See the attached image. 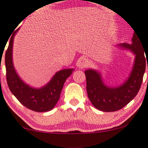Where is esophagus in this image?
<instances>
[{
    "mask_svg": "<svg viewBox=\"0 0 148 148\" xmlns=\"http://www.w3.org/2000/svg\"><path fill=\"white\" fill-rule=\"evenodd\" d=\"M89 60H88V59H87V58H82V59H80L78 63V68L80 69L87 68V66H89Z\"/></svg>",
    "mask_w": 148,
    "mask_h": 148,
    "instance_id": "1",
    "label": "esophagus"
}]
</instances>
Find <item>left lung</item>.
<instances>
[{
	"mask_svg": "<svg viewBox=\"0 0 148 148\" xmlns=\"http://www.w3.org/2000/svg\"><path fill=\"white\" fill-rule=\"evenodd\" d=\"M117 47L130 50L135 55L133 67L127 80L117 87H108L104 83L102 76L98 71L89 69L85 71L87 80L88 98L93 106L104 112L118 111L136 96L143 81L145 70L148 50L143 48V42L134 32L132 44L123 43ZM148 70V65H147Z\"/></svg>",
	"mask_w": 148,
	"mask_h": 148,
	"instance_id": "1",
	"label": "left lung"
}]
</instances>
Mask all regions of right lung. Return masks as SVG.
<instances>
[{
    "mask_svg": "<svg viewBox=\"0 0 148 148\" xmlns=\"http://www.w3.org/2000/svg\"><path fill=\"white\" fill-rule=\"evenodd\" d=\"M18 28L13 33L5 52V67L8 87L24 106L36 112H46L55 107L60 98L65 80L72 74L74 69H63L52 76L48 83L41 88L31 87L22 80L16 72L13 63V44Z\"/></svg>",
    "mask_w": 148,
    "mask_h": 148,
    "instance_id": "obj_1",
    "label": "right lung"
}]
</instances>
